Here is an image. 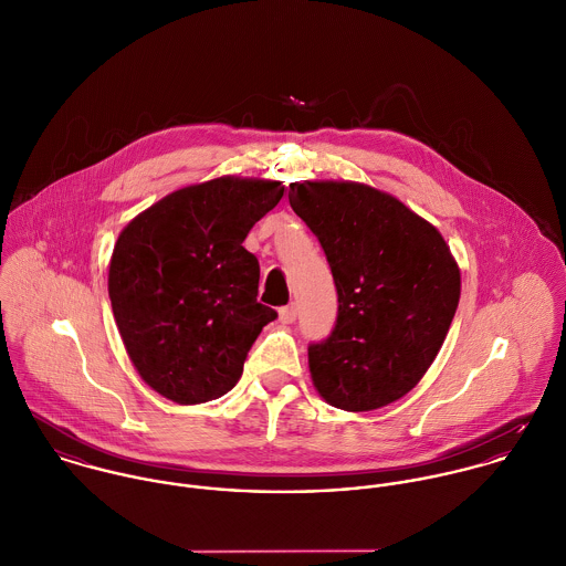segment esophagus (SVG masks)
Instances as JSON below:
<instances>
[{"instance_id":"34e87169","label":"esophagus","mask_w":566,"mask_h":566,"mask_svg":"<svg viewBox=\"0 0 566 566\" xmlns=\"http://www.w3.org/2000/svg\"><path fill=\"white\" fill-rule=\"evenodd\" d=\"M297 319V306L295 304H289L284 308H280V322L282 324H293Z\"/></svg>"}]
</instances>
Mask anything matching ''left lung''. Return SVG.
Instances as JSON below:
<instances>
[{
	"mask_svg": "<svg viewBox=\"0 0 566 566\" xmlns=\"http://www.w3.org/2000/svg\"><path fill=\"white\" fill-rule=\"evenodd\" d=\"M289 201L317 235L339 295L333 333L308 345L317 391L343 411L402 398L436 360L459 304L449 244L396 197L363 184H291Z\"/></svg>",
	"mask_w": 566,
	"mask_h": 566,
	"instance_id": "1",
	"label": "left lung"
}]
</instances>
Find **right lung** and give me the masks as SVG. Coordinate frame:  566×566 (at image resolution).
<instances>
[{
  "label": "right lung",
  "instance_id": "right-lung-1",
  "mask_svg": "<svg viewBox=\"0 0 566 566\" xmlns=\"http://www.w3.org/2000/svg\"><path fill=\"white\" fill-rule=\"evenodd\" d=\"M282 195L280 181L221 177L164 197L117 235L115 324L135 369L164 398L226 396L277 317L258 302L260 264L242 242Z\"/></svg>",
  "mask_w": 566,
  "mask_h": 566
}]
</instances>
